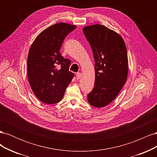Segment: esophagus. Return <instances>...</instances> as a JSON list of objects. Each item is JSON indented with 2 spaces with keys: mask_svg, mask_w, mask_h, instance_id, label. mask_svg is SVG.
Returning <instances> with one entry per match:
<instances>
[{
  "mask_svg": "<svg viewBox=\"0 0 157 157\" xmlns=\"http://www.w3.org/2000/svg\"><path fill=\"white\" fill-rule=\"evenodd\" d=\"M82 76V73H77L76 74V77H77V79H80V77Z\"/></svg>",
  "mask_w": 157,
  "mask_h": 157,
  "instance_id": "1",
  "label": "esophagus"
}]
</instances>
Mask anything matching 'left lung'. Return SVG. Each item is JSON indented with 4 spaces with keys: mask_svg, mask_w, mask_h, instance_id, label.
Segmentation results:
<instances>
[{
    "mask_svg": "<svg viewBox=\"0 0 157 157\" xmlns=\"http://www.w3.org/2000/svg\"><path fill=\"white\" fill-rule=\"evenodd\" d=\"M83 33L95 61L94 87L88 101L95 107H103L115 99L126 81V46L120 35L102 25L85 27Z\"/></svg>",
    "mask_w": 157,
    "mask_h": 157,
    "instance_id": "8db88e82",
    "label": "left lung"
}]
</instances>
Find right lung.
<instances>
[{"label": "right lung", "instance_id": "obj_1", "mask_svg": "<svg viewBox=\"0 0 157 157\" xmlns=\"http://www.w3.org/2000/svg\"><path fill=\"white\" fill-rule=\"evenodd\" d=\"M75 25L58 23L41 32L33 42L27 58V77L40 101L53 104L62 99L74 77L69 71L71 60L59 52L63 40Z\"/></svg>", "mask_w": 157, "mask_h": 157}]
</instances>
